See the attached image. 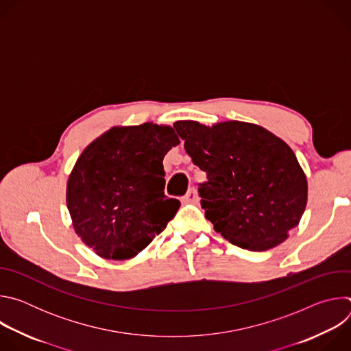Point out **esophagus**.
Masks as SVG:
<instances>
[{
	"mask_svg": "<svg viewBox=\"0 0 351 351\" xmlns=\"http://www.w3.org/2000/svg\"><path fill=\"white\" fill-rule=\"evenodd\" d=\"M198 202V194L195 191V189H190L186 195L183 197V203L186 204H195Z\"/></svg>",
	"mask_w": 351,
	"mask_h": 351,
	"instance_id": "34e87169",
	"label": "esophagus"
}]
</instances>
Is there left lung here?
I'll return each mask as SVG.
<instances>
[{"label": "left lung", "instance_id": "8db88e82", "mask_svg": "<svg viewBox=\"0 0 351 351\" xmlns=\"http://www.w3.org/2000/svg\"><path fill=\"white\" fill-rule=\"evenodd\" d=\"M194 165L206 218L232 244L265 252L289 237L307 206V178L293 149L269 130L240 121L206 126L178 121Z\"/></svg>", "mask_w": 351, "mask_h": 351}]
</instances>
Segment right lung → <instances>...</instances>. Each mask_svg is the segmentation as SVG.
<instances>
[{"label": "right lung", "mask_w": 351, "mask_h": 351, "mask_svg": "<svg viewBox=\"0 0 351 351\" xmlns=\"http://www.w3.org/2000/svg\"><path fill=\"white\" fill-rule=\"evenodd\" d=\"M171 126H115L91 141L66 184L76 234L107 260H129L160 234L180 207L164 194V157L178 145Z\"/></svg>", "instance_id": "obj_1"}]
</instances>
